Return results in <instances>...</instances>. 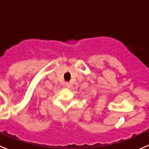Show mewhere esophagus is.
Masks as SVG:
<instances>
[{"label": "esophagus", "instance_id": "esophagus-1", "mask_svg": "<svg viewBox=\"0 0 149 149\" xmlns=\"http://www.w3.org/2000/svg\"><path fill=\"white\" fill-rule=\"evenodd\" d=\"M65 86L67 87V88H70V84L68 83V82H65Z\"/></svg>", "mask_w": 149, "mask_h": 149}]
</instances>
